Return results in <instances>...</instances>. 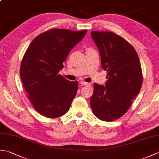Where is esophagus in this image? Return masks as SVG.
Instances as JSON below:
<instances>
[{
	"mask_svg": "<svg viewBox=\"0 0 159 159\" xmlns=\"http://www.w3.org/2000/svg\"><path fill=\"white\" fill-rule=\"evenodd\" d=\"M79 83L81 84L82 85H89V83H86V82H85V81H80Z\"/></svg>",
	"mask_w": 159,
	"mask_h": 159,
	"instance_id": "34e87169",
	"label": "esophagus"
}]
</instances>
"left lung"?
<instances>
[{
  "mask_svg": "<svg viewBox=\"0 0 159 159\" xmlns=\"http://www.w3.org/2000/svg\"><path fill=\"white\" fill-rule=\"evenodd\" d=\"M91 35L99 50L101 66L107 72V80L105 86L93 84L90 105L98 119L112 121L126 113L140 92V61L132 45L116 33L92 31Z\"/></svg>",
  "mask_w": 159,
  "mask_h": 159,
  "instance_id": "obj_1",
  "label": "left lung"
}]
</instances>
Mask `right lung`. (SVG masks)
I'll use <instances>...</instances> for the list:
<instances>
[{
	"label": "right lung",
	"instance_id": "right-lung-1",
	"mask_svg": "<svg viewBox=\"0 0 159 159\" xmlns=\"http://www.w3.org/2000/svg\"><path fill=\"white\" fill-rule=\"evenodd\" d=\"M87 31L50 29L37 36L26 50L20 79L32 105L43 116L57 118L69 111L78 81H70L59 72L71 50Z\"/></svg>",
	"mask_w": 159,
	"mask_h": 159
}]
</instances>
